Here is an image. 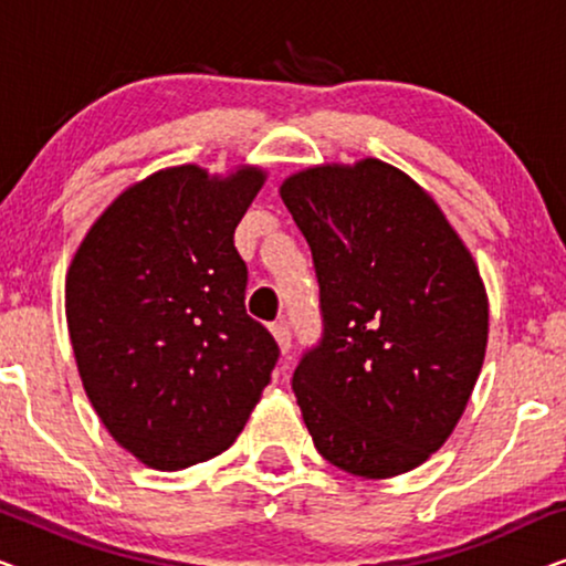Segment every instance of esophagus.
<instances>
[{"label": "esophagus", "mask_w": 566, "mask_h": 566, "mask_svg": "<svg viewBox=\"0 0 566 566\" xmlns=\"http://www.w3.org/2000/svg\"><path fill=\"white\" fill-rule=\"evenodd\" d=\"M270 332H273V337L277 339V347H281L283 353L291 350V327L285 322H275L270 324Z\"/></svg>", "instance_id": "1"}]
</instances>
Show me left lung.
Segmentation results:
<instances>
[{
    "label": "left lung",
    "instance_id": "8db88e82",
    "mask_svg": "<svg viewBox=\"0 0 566 566\" xmlns=\"http://www.w3.org/2000/svg\"><path fill=\"white\" fill-rule=\"evenodd\" d=\"M312 250L322 337L293 370L324 459L386 479L420 467L461 420L482 370L486 293L428 192L378 159L289 177Z\"/></svg>",
    "mask_w": 566,
    "mask_h": 566
}]
</instances>
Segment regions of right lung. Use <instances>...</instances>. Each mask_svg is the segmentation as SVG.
<instances>
[{"label":"right lung","instance_id":"right-lung-1","mask_svg":"<svg viewBox=\"0 0 566 566\" xmlns=\"http://www.w3.org/2000/svg\"><path fill=\"white\" fill-rule=\"evenodd\" d=\"M260 169L216 180L182 165L115 198L76 250L66 322L87 397L146 467L227 451L270 384L275 337L247 314L234 231Z\"/></svg>","mask_w":566,"mask_h":566}]
</instances>
